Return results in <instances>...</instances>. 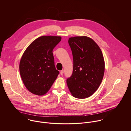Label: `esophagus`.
<instances>
[{
    "label": "esophagus",
    "instance_id": "esophagus-1",
    "mask_svg": "<svg viewBox=\"0 0 131 131\" xmlns=\"http://www.w3.org/2000/svg\"><path fill=\"white\" fill-rule=\"evenodd\" d=\"M63 73H64V70H61V71H60V74H61V75H63Z\"/></svg>",
    "mask_w": 131,
    "mask_h": 131
}]
</instances>
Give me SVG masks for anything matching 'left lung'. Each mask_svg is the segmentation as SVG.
<instances>
[{
  "mask_svg": "<svg viewBox=\"0 0 131 131\" xmlns=\"http://www.w3.org/2000/svg\"><path fill=\"white\" fill-rule=\"evenodd\" d=\"M73 71L67 80L71 95L83 99L91 96L99 88L105 72L102 52L97 43L86 36L70 37Z\"/></svg>",
  "mask_w": 131,
  "mask_h": 131,
  "instance_id": "obj_1",
  "label": "left lung"
}]
</instances>
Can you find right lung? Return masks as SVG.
Segmentation results:
<instances>
[{"label": "right lung", "mask_w": 131, "mask_h": 131, "mask_svg": "<svg viewBox=\"0 0 131 131\" xmlns=\"http://www.w3.org/2000/svg\"><path fill=\"white\" fill-rule=\"evenodd\" d=\"M61 37L43 36L33 41L24 51L20 62V72L26 89L37 95L48 92L57 78L53 50Z\"/></svg>", "instance_id": "add662e5"}]
</instances>
